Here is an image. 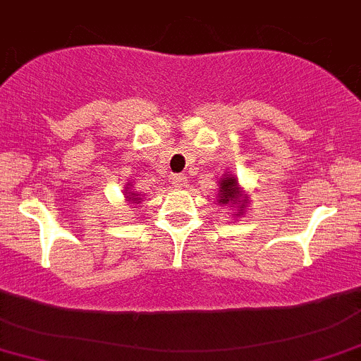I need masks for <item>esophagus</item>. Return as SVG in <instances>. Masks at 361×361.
Returning a JSON list of instances; mask_svg holds the SVG:
<instances>
[{
  "mask_svg": "<svg viewBox=\"0 0 361 361\" xmlns=\"http://www.w3.org/2000/svg\"><path fill=\"white\" fill-rule=\"evenodd\" d=\"M173 183H174V187L185 188V187H187L188 180H187V176H183V174H174V176H173Z\"/></svg>",
  "mask_w": 361,
  "mask_h": 361,
  "instance_id": "1",
  "label": "esophagus"
}]
</instances>
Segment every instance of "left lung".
Listing matches in <instances>:
<instances>
[{"label": "left lung", "mask_w": 361, "mask_h": 361, "mask_svg": "<svg viewBox=\"0 0 361 361\" xmlns=\"http://www.w3.org/2000/svg\"><path fill=\"white\" fill-rule=\"evenodd\" d=\"M218 199L216 201L221 204V206L228 207H238V214H243V211L248 206V197L246 194H243L241 187L238 183V178L234 174H224V178L220 180V185H218Z\"/></svg>", "instance_id": "1"}]
</instances>
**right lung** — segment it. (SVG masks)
<instances>
[{
  "mask_svg": "<svg viewBox=\"0 0 361 361\" xmlns=\"http://www.w3.org/2000/svg\"><path fill=\"white\" fill-rule=\"evenodd\" d=\"M126 199L127 201H129L130 204H137V202H141V197H140V194H134V192H129V187L126 188Z\"/></svg>",
  "mask_w": 361,
  "mask_h": 361,
  "instance_id": "1",
  "label": "right lung"
}]
</instances>
